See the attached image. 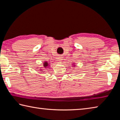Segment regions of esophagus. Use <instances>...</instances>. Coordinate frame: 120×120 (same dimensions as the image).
Masks as SVG:
<instances>
[{
	"label": "esophagus",
	"instance_id": "1",
	"mask_svg": "<svg viewBox=\"0 0 120 120\" xmlns=\"http://www.w3.org/2000/svg\"><path fill=\"white\" fill-rule=\"evenodd\" d=\"M62 60H63L62 59V57H61V56H59V57H58V60L60 61H61Z\"/></svg>",
	"mask_w": 120,
	"mask_h": 120
}]
</instances>
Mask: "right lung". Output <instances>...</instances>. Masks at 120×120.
<instances>
[{"label":"right lung","mask_w":120,"mask_h":120,"mask_svg":"<svg viewBox=\"0 0 120 120\" xmlns=\"http://www.w3.org/2000/svg\"><path fill=\"white\" fill-rule=\"evenodd\" d=\"M43 65H44V68H48V66H49V64H48V63H47V62H45L44 63H43Z\"/></svg>","instance_id":"right-lung-1"}]
</instances>
